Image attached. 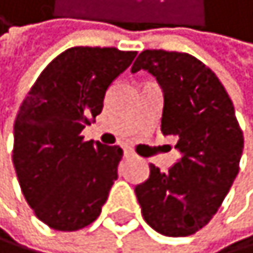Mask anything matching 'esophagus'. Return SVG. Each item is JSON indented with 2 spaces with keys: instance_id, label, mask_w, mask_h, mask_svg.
Segmentation results:
<instances>
[{
  "instance_id": "esophagus-1",
  "label": "esophagus",
  "mask_w": 253,
  "mask_h": 253,
  "mask_svg": "<svg viewBox=\"0 0 253 253\" xmlns=\"http://www.w3.org/2000/svg\"><path fill=\"white\" fill-rule=\"evenodd\" d=\"M133 157V152L129 149H124V159H132Z\"/></svg>"
}]
</instances>
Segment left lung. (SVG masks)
I'll list each match as a JSON object with an SVG mask.
<instances>
[{
	"instance_id": "8db88e82",
	"label": "left lung",
	"mask_w": 253,
	"mask_h": 253,
	"mask_svg": "<svg viewBox=\"0 0 253 253\" xmlns=\"http://www.w3.org/2000/svg\"><path fill=\"white\" fill-rule=\"evenodd\" d=\"M146 70L163 90V135L182 159L135 186L141 214L155 232L188 236L210 222L238 175L244 148L233 102L216 74L186 52L146 49L132 73Z\"/></svg>"
}]
</instances>
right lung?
<instances>
[{
    "mask_svg": "<svg viewBox=\"0 0 253 253\" xmlns=\"http://www.w3.org/2000/svg\"><path fill=\"white\" fill-rule=\"evenodd\" d=\"M135 51L74 46L42 71L13 124L12 162L29 207L48 227L74 232L101 214L123 149L84 141L110 84Z\"/></svg>",
    "mask_w": 253,
    "mask_h": 253,
    "instance_id": "obj_1",
    "label": "right lung"
}]
</instances>
